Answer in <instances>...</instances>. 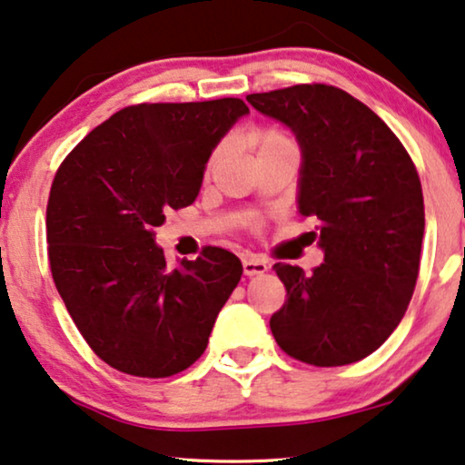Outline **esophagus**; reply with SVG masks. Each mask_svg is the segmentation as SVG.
Returning a JSON list of instances; mask_svg holds the SVG:
<instances>
[{"label":"esophagus","instance_id":"esophagus-1","mask_svg":"<svg viewBox=\"0 0 465 465\" xmlns=\"http://www.w3.org/2000/svg\"><path fill=\"white\" fill-rule=\"evenodd\" d=\"M242 270H244L246 276H257V273L270 270V265H267L265 259L257 257V254H246V257L242 259Z\"/></svg>","mask_w":465,"mask_h":465}]
</instances>
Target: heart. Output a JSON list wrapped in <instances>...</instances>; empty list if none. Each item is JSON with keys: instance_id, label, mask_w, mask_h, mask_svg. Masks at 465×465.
Masks as SVG:
<instances>
[{"instance_id": "b5f03b06", "label": "heart", "mask_w": 465, "mask_h": 465, "mask_svg": "<svg viewBox=\"0 0 465 465\" xmlns=\"http://www.w3.org/2000/svg\"><path fill=\"white\" fill-rule=\"evenodd\" d=\"M246 139L254 149H257V155L273 152V149H280V147H286V145H295L291 136L286 134L282 128H276V126H254V128L248 130ZM225 152H227V141L217 143V145L213 147L211 155H208L206 170H213L214 166H217V162L223 158ZM251 223L257 225L259 221L252 219Z\"/></svg>"}]
</instances>
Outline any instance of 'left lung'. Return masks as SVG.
Segmentation results:
<instances>
[{
  "label": "left lung",
  "instance_id": "left-lung-1",
  "mask_svg": "<svg viewBox=\"0 0 465 465\" xmlns=\"http://www.w3.org/2000/svg\"><path fill=\"white\" fill-rule=\"evenodd\" d=\"M261 114L295 133L303 164L299 213L316 217L324 263L305 273L276 263L286 301L270 320L295 361L343 366L388 339L420 273L423 193L417 168L381 117L326 84L248 94Z\"/></svg>",
  "mask_w": 465,
  "mask_h": 465
}]
</instances>
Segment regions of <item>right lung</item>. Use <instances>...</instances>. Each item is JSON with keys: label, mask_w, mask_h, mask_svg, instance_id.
<instances>
[{"label": "right lung", "mask_w": 465, "mask_h": 465, "mask_svg": "<svg viewBox=\"0 0 465 465\" xmlns=\"http://www.w3.org/2000/svg\"><path fill=\"white\" fill-rule=\"evenodd\" d=\"M246 114L242 99L130 104L56 170L45 208L52 278L94 354L126 375L189 369L240 282V259L217 246L170 270L153 230L168 208L195 200L213 147Z\"/></svg>", "instance_id": "add662e5"}]
</instances>
